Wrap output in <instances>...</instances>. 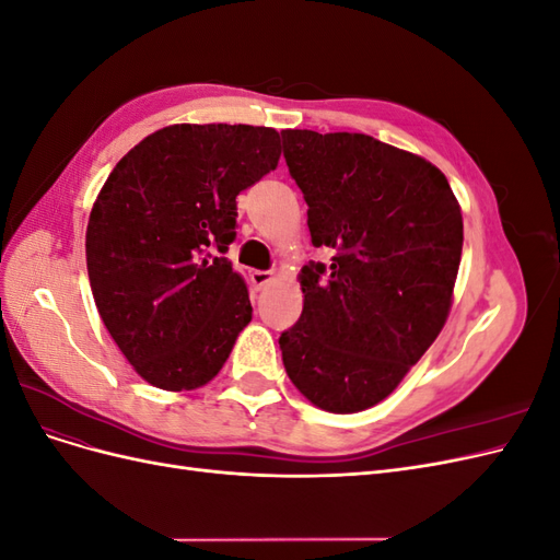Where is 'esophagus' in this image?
Here are the masks:
<instances>
[{
    "label": "esophagus",
    "instance_id": "1",
    "mask_svg": "<svg viewBox=\"0 0 560 560\" xmlns=\"http://www.w3.org/2000/svg\"><path fill=\"white\" fill-rule=\"evenodd\" d=\"M270 280H273V273H270V270H252L249 273V284L254 290H264Z\"/></svg>",
    "mask_w": 560,
    "mask_h": 560
}]
</instances>
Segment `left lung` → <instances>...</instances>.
Instances as JSON below:
<instances>
[{
  "instance_id": "1",
  "label": "left lung",
  "mask_w": 560,
  "mask_h": 560,
  "mask_svg": "<svg viewBox=\"0 0 560 560\" xmlns=\"http://www.w3.org/2000/svg\"><path fill=\"white\" fill-rule=\"evenodd\" d=\"M315 247L303 311L282 331L287 376L331 413L383 401L442 331L463 254V214L430 161L362 132L282 130Z\"/></svg>"
}]
</instances>
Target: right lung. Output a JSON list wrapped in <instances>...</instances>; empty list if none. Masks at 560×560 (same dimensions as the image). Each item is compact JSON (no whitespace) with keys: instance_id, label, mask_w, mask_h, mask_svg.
Instances as JSON below:
<instances>
[{"instance_id":"right-lung-1","label":"right lung","mask_w":560,"mask_h":560,"mask_svg":"<svg viewBox=\"0 0 560 560\" xmlns=\"http://www.w3.org/2000/svg\"><path fill=\"white\" fill-rule=\"evenodd\" d=\"M278 159L276 128L177 124L135 144L97 194L86 229L95 306L154 387L210 383L249 325L247 284L224 254L235 196Z\"/></svg>"}]
</instances>
